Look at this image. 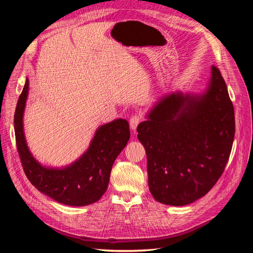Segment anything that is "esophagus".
<instances>
[{
    "instance_id": "obj_1",
    "label": "esophagus",
    "mask_w": 253,
    "mask_h": 253,
    "mask_svg": "<svg viewBox=\"0 0 253 253\" xmlns=\"http://www.w3.org/2000/svg\"><path fill=\"white\" fill-rule=\"evenodd\" d=\"M141 115H134V116H132V118L129 119V127H131L133 131H135L136 127L138 126V125L141 122Z\"/></svg>"
}]
</instances>
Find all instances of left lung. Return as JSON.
Returning <instances> with one entry per match:
<instances>
[{
	"mask_svg": "<svg viewBox=\"0 0 253 253\" xmlns=\"http://www.w3.org/2000/svg\"><path fill=\"white\" fill-rule=\"evenodd\" d=\"M148 158L149 189L159 203L185 206L223 174L235 133L234 109L219 70L203 94H167L137 127Z\"/></svg>",
	"mask_w": 253,
	"mask_h": 253,
	"instance_id": "8db88e82",
	"label": "left lung"
}]
</instances>
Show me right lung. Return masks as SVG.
<instances>
[{
    "instance_id": "obj_1",
    "label": "right lung",
    "mask_w": 253,
    "mask_h": 253,
    "mask_svg": "<svg viewBox=\"0 0 253 253\" xmlns=\"http://www.w3.org/2000/svg\"><path fill=\"white\" fill-rule=\"evenodd\" d=\"M29 89V80L19 97L14 112L17 148L27 178L53 201L67 206H86L100 200L108 189L115 159L129 139L128 122L116 119L99 127L87 151L72 165L57 169L39 164L30 153L23 129V114Z\"/></svg>"
}]
</instances>
